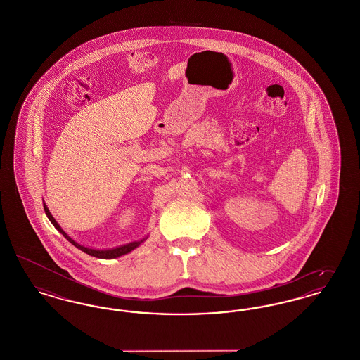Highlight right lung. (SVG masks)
Segmentation results:
<instances>
[{
  "mask_svg": "<svg viewBox=\"0 0 360 360\" xmlns=\"http://www.w3.org/2000/svg\"><path fill=\"white\" fill-rule=\"evenodd\" d=\"M43 205H44V212H46V214H47V217H49V220L51 221L52 225L66 238V239L69 240L70 243L72 244V245H75L77 248H79L81 251H84L86 252L87 255H91V257H101V259H113V257H119L121 255H125V254H128V252H131L132 250H135L136 247H139L143 241L146 239L139 240V241H134V243H129V244H125V245H121V247H117V248H112V250H91V248H87V247H84V245H81V244H78L77 241H74V240L70 238L69 235L59 226V224L55 221V219L52 217L51 213H50V210H49V207L47 205L43 202Z\"/></svg>",
  "mask_w": 360,
  "mask_h": 360,
  "instance_id": "add662e5",
  "label": "right lung"
}]
</instances>
